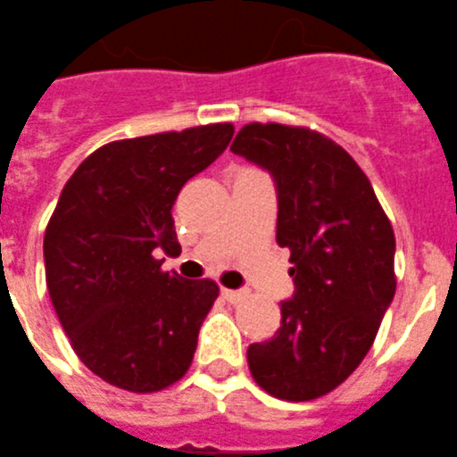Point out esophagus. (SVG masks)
Returning a JSON list of instances; mask_svg holds the SVG:
<instances>
[{
  "label": "esophagus",
  "instance_id": "obj_1",
  "mask_svg": "<svg viewBox=\"0 0 457 457\" xmlns=\"http://www.w3.org/2000/svg\"><path fill=\"white\" fill-rule=\"evenodd\" d=\"M220 295H223L225 301H229V303H239L241 299L245 296V292H241V289H220Z\"/></svg>",
  "mask_w": 457,
  "mask_h": 457
}]
</instances>
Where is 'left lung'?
<instances>
[{
	"label": "left lung",
	"instance_id": "left-lung-1",
	"mask_svg": "<svg viewBox=\"0 0 457 457\" xmlns=\"http://www.w3.org/2000/svg\"><path fill=\"white\" fill-rule=\"evenodd\" d=\"M229 149L276 181V241L295 280L280 328L248 347V368L273 398L315 400L359 368L394 301V228L363 170L327 135L255 121Z\"/></svg>",
	"mask_w": 457,
	"mask_h": 457
}]
</instances>
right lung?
Instances as JSON below:
<instances>
[{"label":"right lung","instance_id":"right-lung-1","mask_svg":"<svg viewBox=\"0 0 457 457\" xmlns=\"http://www.w3.org/2000/svg\"><path fill=\"white\" fill-rule=\"evenodd\" d=\"M232 135L206 124L110 142L63 186L43 239L47 292L75 354L112 386L154 394L190 368L218 285L161 271L158 253L181 251L174 200Z\"/></svg>","mask_w":457,"mask_h":457}]
</instances>
